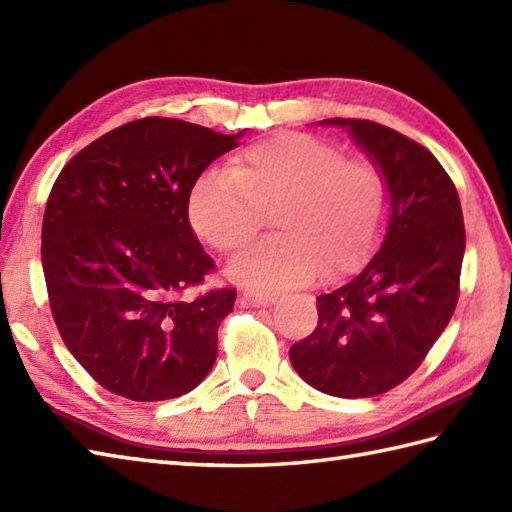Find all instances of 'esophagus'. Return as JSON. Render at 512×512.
<instances>
[{
	"label": "esophagus",
	"instance_id": "obj_1",
	"mask_svg": "<svg viewBox=\"0 0 512 512\" xmlns=\"http://www.w3.org/2000/svg\"><path fill=\"white\" fill-rule=\"evenodd\" d=\"M250 306H270V303L277 301V295H270V292H244L242 297Z\"/></svg>",
	"mask_w": 512,
	"mask_h": 512
}]
</instances>
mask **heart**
I'll list each match as a JSON object with an SVG mask.
<instances>
[{
	"mask_svg": "<svg viewBox=\"0 0 512 512\" xmlns=\"http://www.w3.org/2000/svg\"><path fill=\"white\" fill-rule=\"evenodd\" d=\"M275 213L277 235L239 255L231 273L255 288H288L361 268L383 242L389 182L374 160L308 134H277L195 182L193 231L233 255Z\"/></svg>",
	"mask_w": 512,
	"mask_h": 512,
	"instance_id": "heart-1",
	"label": "heart"
}]
</instances>
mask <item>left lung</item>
<instances>
[{"label": "left lung", "instance_id": "obj_1", "mask_svg": "<svg viewBox=\"0 0 512 512\" xmlns=\"http://www.w3.org/2000/svg\"><path fill=\"white\" fill-rule=\"evenodd\" d=\"M323 123L350 127L383 169L391 213L363 273L317 297V328L290 347V363L323 394L372 398L416 372L453 317L466 246L462 206L449 173L416 140L361 118Z\"/></svg>", "mask_w": 512, "mask_h": 512}]
</instances>
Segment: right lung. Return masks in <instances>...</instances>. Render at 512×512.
Here are the masks:
<instances>
[{"instance_id": "obj_1", "label": "right lung", "mask_w": 512, "mask_h": 512, "mask_svg": "<svg viewBox=\"0 0 512 512\" xmlns=\"http://www.w3.org/2000/svg\"><path fill=\"white\" fill-rule=\"evenodd\" d=\"M235 136L147 116L81 149L54 180L41 226L52 319L96 383L138 402L198 387L217 356L235 288L189 224V195Z\"/></svg>"}]
</instances>
